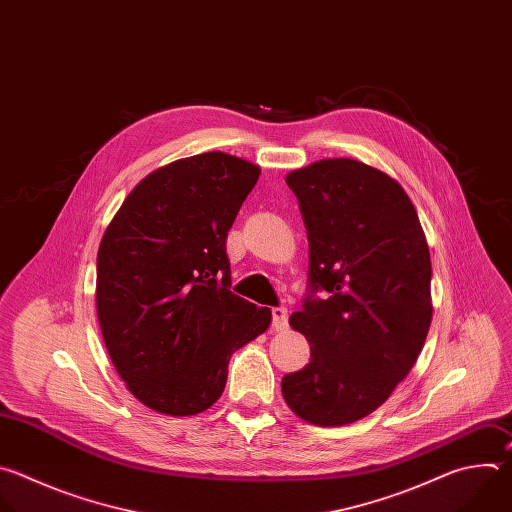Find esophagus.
<instances>
[{
	"label": "esophagus",
	"mask_w": 512,
	"mask_h": 512,
	"mask_svg": "<svg viewBox=\"0 0 512 512\" xmlns=\"http://www.w3.org/2000/svg\"><path fill=\"white\" fill-rule=\"evenodd\" d=\"M272 327L276 331H284L288 327V311L284 306H274L272 309Z\"/></svg>",
	"instance_id": "esophagus-1"
}]
</instances>
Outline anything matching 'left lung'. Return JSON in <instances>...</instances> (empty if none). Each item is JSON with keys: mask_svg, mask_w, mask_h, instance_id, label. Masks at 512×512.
<instances>
[{"mask_svg": "<svg viewBox=\"0 0 512 512\" xmlns=\"http://www.w3.org/2000/svg\"><path fill=\"white\" fill-rule=\"evenodd\" d=\"M286 183L309 238V294L288 323L311 363L282 377V395L300 420L337 428L375 412L418 361L432 323L430 250L412 199L371 165L323 159Z\"/></svg>", "mask_w": 512, "mask_h": 512, "instance_id": "1", "label": "left lung"}]
</instances>
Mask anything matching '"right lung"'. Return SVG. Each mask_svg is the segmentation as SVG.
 I'll return each instance as SVG.
<instances>
[{
	"instance_id": "right-lung-1",
	"label": "right lung",
	"mask_w": 512,
	"mask_h": 512,
	"mask_svg": "<svg viewBox=\"0 0 512 512\" xmlns=\"http://www.w3.org/2000/svg\"><path fill=\"white\" fill-rule=\"evenodd\" d=\"M260 167L210 151L149 173L123 201L96 256V315L129 391L151 410L212 407L236 349L270 309L236 296L228 232Z\"/></svg>"
}]
</instances>
